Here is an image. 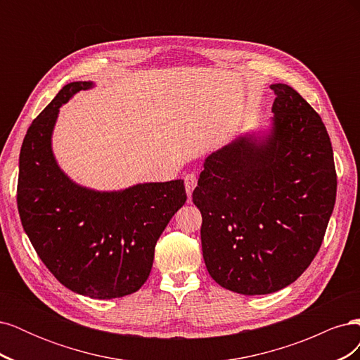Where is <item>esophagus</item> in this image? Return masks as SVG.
<instances>
[{
	"mask_svg": "<svg viewBox=\"0 0 360 360\" xmlns=\"http://www.w3.org/2000/svg\"><path fill=\"white\" fill-rule=\"evenodd\" d=\"M198 183V179L195 174H188L186 177H184V186H186V192H188V197L191 200V195H192V191L195 189V186H197Z\"/></svg>",
	"mask_w": 360,
	"mask_h": 360,
	"instance_id": "obj_1",
	"label": "esophagus"
}]
</instances>
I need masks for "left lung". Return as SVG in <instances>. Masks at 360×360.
<instances>
[{
    "label": "left lung",
    "instance_id": "8db88e82",
    "mask_svg": "<svg viewBox=\"0 0 360 360\" xmlns=\"http://www.w3.org/2000/svg\"><path fill=\"white\" fill-rule=\"evenodd\" d=\"M271 90L270 135L242 136L210 155L192 193L207 270L221 287L246 296L282 290L309 267L336 198L321 117L290 85Z\"/></svg>",
    "mask_w": 360,
    "mask_h": 360
}]
</instances>
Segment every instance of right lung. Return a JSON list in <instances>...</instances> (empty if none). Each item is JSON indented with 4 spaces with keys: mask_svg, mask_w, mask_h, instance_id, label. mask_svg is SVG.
<instances>
[{
    "mask_svg": "<svg viewBox=\"0 0 360 360\" xmlns=\"http://www.w3.org/2000/svg\"><path fill=\"white\" fill-rule=\"evenodd\" d=\"M91 85H64L32 120L20 147L16 200L24 230L51 274L82 296L114 299L143 287L158 238L188 197L183 180L96 192L64 176L51 150L58 108Z\"/></svg>",
    "mask_w": 360,
    "mask_h": 360,
    "instance_id": "obj_1",
    "label": "right lung"
}]
</instances>
